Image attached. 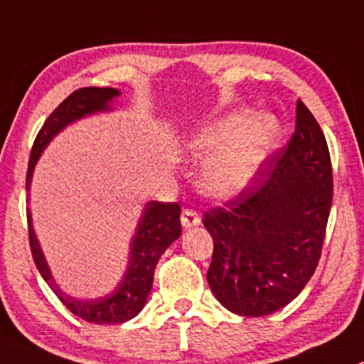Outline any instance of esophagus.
I'll return each instance as SVG.
<instances>
[{
  "label": "esophagus",
  "mask_w": 364,
  "mask_h": 364,
  "mask_svg": "<svg viewBox=\"0 0 364 364\" xmlns=\"http://www.w3.org/2000/svg\"><path fill=\"white\" fill-rule=\"evenodd\" d=\"M181 224L183 228H193V225H199L200 224V217L196 210L192 208H185L181 213Z\"/></svg>",
  "instance_id": "obj_1"
}]
</instances>
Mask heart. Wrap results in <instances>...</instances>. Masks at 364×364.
Returning a JSON list of instances; mask_svg holds the SVG:
<instances>
[{
    "instance_id": "b5f03b06",
    "label": "heart",
    "mask_w": 364,
    "mask_h": 364,
    "mask_svg": "<svg viewBox=\"0 0 364 364\" xmlns=\"http://www.w3.org/2000/svg\"><path fill=\"white\" fill-rule=\"evenodd\" d=\"M279 122L264 114L238 112L197 133L188 142L196 158H208L203 183L215 196H231L242 190L276 147Z\"/></svg>"
}]
</instances>
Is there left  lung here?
<instances>
[{
	"label": "left lung",
	"mask_w": 364,
	"mask_h": 364,
	"mask_svg": "<svg viewBox=\"0 0 364 364\" xmlns=\"http://www.w3.org/2000/svg\"><path fill=\"white\" fill-rule=\"evenodd\" d=\"M333 204L329 147L315 115L297 103L295 132L222 206L204 211L213 238L208 283L224 308L267 316L294 301L315 274Z\"/></svg>",
	"instance_id": "left-lung-1"
}]
</instances>
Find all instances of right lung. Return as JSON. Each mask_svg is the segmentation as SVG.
<instances>
[{
    "instance_id": "1",
    "label": "right lung",
    "mask_w": 364,
    "mask_h": 364,
    "mask_svg": "<svg viewBox=\"0 0 364 364\" xmlns=\"http://www.w3.org/2000/svg\"><path fill=\"white\" fill-rule=\"evenodd\" d=\"M119 96V90L108 87H85L77 88L69 97L62 101L55 110L51 112L46 122L42 124L41 132L37 133L33 147L30 153L26 172V188H30L31 171L41 156L42 149L48 146L49 140L74 119H80L83 115L94 114L97 110H107L108 103ZM181 206L178 203H164V200H151L147 203L140 224L136 228L135 238H133L132 257H129V267L126 272L124 281L121 287L112 295L97 301H77L63 294L56 283L53 281L51 272L46 264L42 250L38 247L37 236L31 228L30 213H28V236H30V249L37 264L41 276L49 284L56 297L62 301V304L69 309L73 315L87 320L90 323H122L132 320L133 316L142 311L146 299L153 288L154 268L158 259L165 252L168 245L179 238L181 235V222H179Z\"/></svg>"
}]
</instances>
